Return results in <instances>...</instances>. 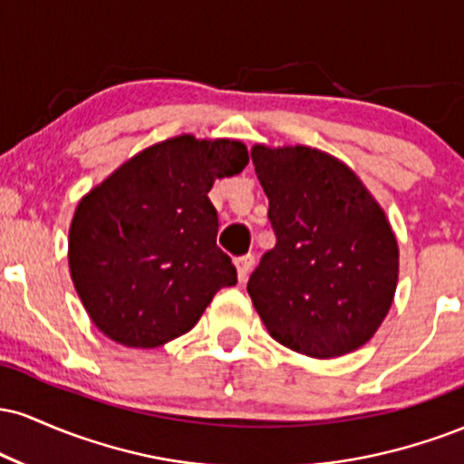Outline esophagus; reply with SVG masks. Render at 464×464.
Instances as JSON below:
<instances>
[{"label":"esophagus","instance_id":"obj_1","mask_svg":"<svg viewBox=\"0 0 464 464\" xmlns=\"http://www.w3.org/2000/svg\"><path fill=\"white\" fill-rule=\"evenodd\" d=\"M253 266H255V257H253V255H242V257L236 259L237 279L242 281V284H244V281H246V276H248L250 270H253Z\"/></svg>","mask_w":464,"mask_h":464}]
</instances>
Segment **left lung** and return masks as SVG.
Returning <instances> with one entry per match:
<instances>
[{"label":"left lung","mask_w":464,"mask_h":464,"mask_svg":"<svg viewBox=\"0 0 464 464\" xmlns=\"http://www.w3.org/2000/svg\"><path fill=\"white\" fill-rule=\"evenodd\" d=\"M276 244L248 279L268 334L329 360L360 349L392 305L399 246L384 209L355 172L310 146L250 150Z\"/></svg>","instance_id":"obj_1"}]
</instances>
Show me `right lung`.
<instances>
[{
	"label": "right lung",
	"mask_w": 464,
	"mask_h": 464,
	"mask_svg": "<svg viewBox=\"0 0 464 464\" xmlns=\"http://www.w3.org/2000/svg\"><path fill=\"white\" fill-rule=\"evenodd\" d=\"M246 163L242 141L172 137L78 202L69 273L100 332L124 347H161L198 323L220 287L237 284L207 194Z\"/></svg>",
	"instance_id": "1"
}]
</instances>
